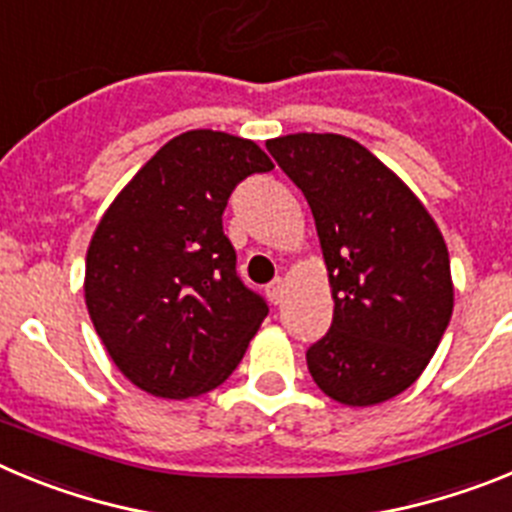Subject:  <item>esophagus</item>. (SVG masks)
<instances>
[{"label": "esophagus", "mask_w": 512, "mask_h": 512, "mask_svg": "<svg viewBox=\"0 0 512 512\" xmlns=\"http://www.w3.org/2000/svg\"><path fill=\"white\" fill-rule=\"evenodd\" d=\"M266 295H269V300L274 302V305H279V302H282V297H284V279H274V282L269 284V287H266Z\"/></svg>", "instance_id": "obj_1"}]
</instances>
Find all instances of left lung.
<instances>
[{"label": "left lung", "instance_id": "8db88e82", "mask_svg": "<svg viewBox=\"0 0 512 512\" xmlns=\"http://www.w3.org/2000/svg\"><path fill=\"white\" fill-rule=\"evenodd\" d=\"M310 205L333 323L307 348L320 390L351 408L400 395L436 354L454 310L449 251L413 192L361 143L297 133L266 143Z\"/></svg>", "mask_w": 512, "mask_h": 512}]
</instances>
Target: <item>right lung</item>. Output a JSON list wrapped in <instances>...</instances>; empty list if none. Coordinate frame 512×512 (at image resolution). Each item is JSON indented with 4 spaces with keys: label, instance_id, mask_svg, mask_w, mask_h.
<instances>
[{
    "label": "right lung",
    "instance_id": "1",
    "mask_svg": "<svg viewBox=\"0 0 512 512\" xmlns=\"http://www.w3.org/2000/svg\"><path fill=\"white\" fill-rule=\"evenodd\" d=\"M271 169L253 140L189 130L99 220L84 282L89 318L117 369L143 392L187 400L241 364L269 305L235 271L223 212L246 176Z\"/></svg>",
    "mask_w": 512,
    "mask_h": 512
}]
</instances>
